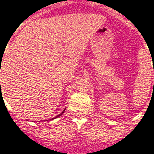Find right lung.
I'll list each match as a JSON object with an SVG mask.
<instances>
[{
    "label": "right lung",
    "mask_w": 154,
    "mask_h": 154,
    "mask_svg": "<svg viewBox=\"0 0 154 154\" xmlns=\"http://www.w3.org/2000/svg\"><path fill=\"white\" fill-rule=\"evenodd\" d=\"M64 111H65V110H63V111H62V113H61V114H59V115H58V116H56V117H55V118H53V119H56V118H57V117H59V116H62V115H63V114L64 113Z\"/></svg>",
    "instance_id": "add662e5"
}]
</instances>
